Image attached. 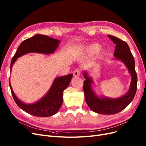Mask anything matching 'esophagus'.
Here are the masks:
<instances>
[{
    "instance_id": "1",
    "label": "esophagus",
    "mask_w": 146,
    "mask_h": 146,
    "mask_svg": "<svg viewBox=\"0 0 146 146\" xmlns=\"http://www.w3.org/2000/svg\"><path fill=\"white\" fill-rule=\"evenodd\" d=\"M80 72H81V70H80V68H76V69L74 71V72H73L74 76H75V77L79 76L80 75Z\"/></svg>"
}]
</instances>
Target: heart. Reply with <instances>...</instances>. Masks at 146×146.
<instances>
[{"label":"heart","instance_id":"1","mask_svg":"<svg viewBox=\"0 0 146 146\" xmlns=\"http://www.w3.org/2000/svg\"><path fill=\"white\" fill-rule=\"evenodd\" d=\"M101 49V46L98 44H93L89 46L87 49V52L90 55H94L98 52Z\"/></svg>","mask_w":146,"mask_h":146}]
</instances>
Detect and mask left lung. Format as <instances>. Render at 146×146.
I'll use <instances>...</instances> for the list:
<instances>
[{"label":"left lung","mask_w":146,"mask_h":146,"mask_svg":"<svg viewBox=\"0 0 146 146\" xmlns=\"http://www.w3.org/2000/svg\"><path fill=\"white\" fill-rule=\"evenodd\" d=\"M109 37L116 45L114 53L115 58L123 62L131 76L129 90L122 97L117 98H109L105 97H98L92 88V79L88 73L84 72V91L85 101L89 107L94 112L103 115H113L121 111L127 107L134 99L137 91V75L135 70V61L128 44L119 38L108 35Z\"/></svg>","instance_id":"left-lung-1"}]
</instances>
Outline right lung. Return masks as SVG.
I'll return each mask as SVG.
<instances>
[{
    "mask_svg": "<svg viewBox=\"0 0 146 146\" xmlns=\"http://www.w3.org/2000/svg\"><path fill=\"white\" fill-rule=\"evenodd\" d=\"M60 41L48 36L36 35L24 40L18 46L11 62V70L18 58L28 53H41L49 54L54 53L58 48ZM73 77L72 74L56 78L46 94L40 100L33 104H26L15 96L9 82L12 97L17 106L24 111L38 117H48L58 112L62 104V94L69 86Z\"/></svg>",
    "mask_w": 146,
    "mask_h": 146,
    "instance_id": "obj_1",
    "label": "right lung"
}]
</instances>
